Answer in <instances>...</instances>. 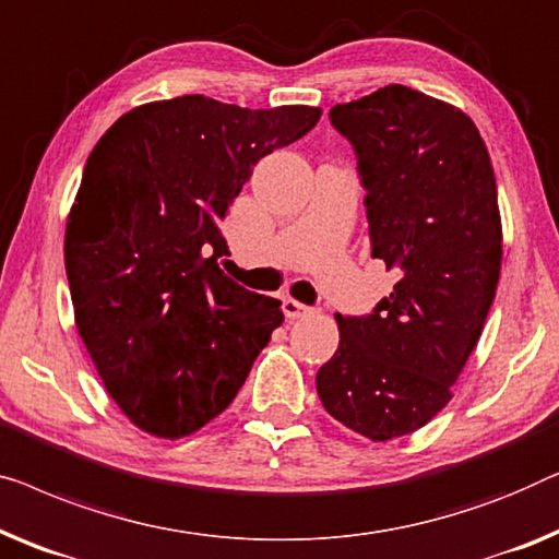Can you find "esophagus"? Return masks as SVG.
<instances>
[{
	"label": "esophagus",
	"mask_w": 559,
	"mask_h": 559,
	"mask_svg": "<svg viewBox=\"0 0 559 559\" xmlns=\"http://www.w3.org/2000/svg\"><path fill=\"white\" fill-rule=\"evenodd\" d=\"M282 310H285L289 320H299V318H307V314H312V307L297 302V299H293V297L282 299Z\"/></svg>",
	"instance_id": "esophagus-1"
}]
</instances>
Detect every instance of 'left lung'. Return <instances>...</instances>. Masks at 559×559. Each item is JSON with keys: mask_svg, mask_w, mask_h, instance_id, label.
<instances>
[{"mask_svg": "<svg viewBox=\"0 0 559 559\" xmlns=\"http://www.w3.org/2000/svg\"><path fill=\"white\" fill-rule=\"evenodd\" d=\"M330 120L358 153L373 257L399 282L373 314H335L318 395L350 431L391 441L447 408L479 343L501 270L497 179L474 120L414 87H378Z\"/></svg>", "mask_w": 559, "mask_h": 559, "instance_id": "left-lung-1", "label": "left lung"}]
</instances>
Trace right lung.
Masks as SVG:
<instances>
[{"mask_svg":"<svg viewBox=\"0 0 559 559\" xmlns=\"http://www.w3.org/2000/svg\"><path fill=\"white\" fill-rule=\"evenodd\" d=\"M320 116L183 95L128 110L87 156L64 270L93 366L141 431L181 439L219 416L285 320L219 270V224L257 160Z\"/></svg>","mask_w":559,"mask_h":559,"instance_id":"1","label":"right lung"}]
</instances>
